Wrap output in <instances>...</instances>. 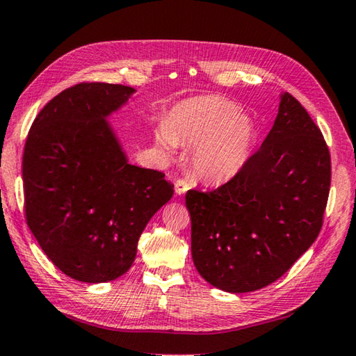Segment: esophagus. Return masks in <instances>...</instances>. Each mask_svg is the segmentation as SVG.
<instances>
[{
    "label": "esophagus",
    "mask_w": 356,
    "mask_h": 356,
    "mask_svg": "<svg viewBox=\"0 0 356 356\" xmlns=\"http://www.w3.org/2000/svg\"><path fill=\"white\" fill-rule=\"evenodd\" d=\"M174 190H176V195H184V193H186L190 190V184L188 180L185 179H179L176 184H174Z\"/></svg>",
    "instance_id": "obj_1"
}]
</instances>
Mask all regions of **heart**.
Here are the masks:
<instances>
[{"label":"heart","instance_id":"1","mask_svg":"<svg viewBox=\"0 0 356 356\" xmlns=\"http://www.w3.org/2000/svg\"><path fill=\"white\" fill-rule=\"evenodd\" d=\"M257 137L254 121L234 101L199 96L180 102L157 132V143L171 151L177 143L193 145L191 165L200 177L222 182L249 160Z\"/></svg>","mask_w":356,"mask_h":356}]
</instances>
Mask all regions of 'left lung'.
Here are the masks:
<instances>
[{"label": "left lung", "instance_id": "obj_1", "mask_svg": "<svg viewBox=\"0 0 356 356\" xmlns=\"http://www.w3.org/2000/svg\"><path fill=\"white\" fill-rule=\"evenodd\" d=\"M330 180L324 135L283 93L273 129L241 170L216 190L186 191L197 273L236 294L279 280L318 238Z\"/></svg>", "mask_w": 356, "mask_h": 356}]
</instances>
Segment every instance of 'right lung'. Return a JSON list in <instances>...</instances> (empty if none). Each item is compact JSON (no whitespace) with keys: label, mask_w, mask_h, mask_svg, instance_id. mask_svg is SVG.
<instances>
[{"label":"right lung","mask_w":356,"mask_h":356,"mask_svg":"<svg viewBox=\"0 0 356 356\" xmlns=\"http://www.w3.org/2000/svg\"><path fill=\"white\" fill-rule=\"evenodd\" d=\"M135 92L81 82L44 106L23 152L24 215L42 250L63 274L102 283L127 273L141 232L174 185L127 163L106 118Z\"/></svg>","instance_id":"add662e5"}]
</instances>
